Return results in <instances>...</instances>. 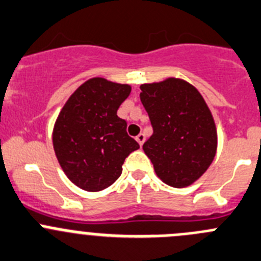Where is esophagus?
<instances>
[{
  "label": "esophagus",
  "instance_id": "34e87169",
  "mask_svg": "<svg viewBox=\"0 0 261 261\" xmlns=\"http://www.w3.org/2000/svg\"><path fill=\"white\" fill-rule=\"evenodd\" d=\"M145 140H146V137H145V135H143V133H140V135H138L137 137H136V141H137V142L140 143V146H142L143 143H145Z\"/></svg>",
  "mask_w": 261,
  "mask_h": 261
}]
</instances>
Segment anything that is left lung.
Returning a JSON list of instances; mask_svg holds the SVG:
<instances>
[{"label":"left lung","instance_id":"8db88e82","mask_svg":"<svg viewBox=\"0 0 261 261\" xmlns=\"http://www.w3.org/2000/svg\"><path fill=\"white\" fill-rule=\"evenodd\" d=\"M140 88L153 129L143 151L156 175L170 187L193 185L217 153V126L209 106L185 79L170 76Z\"/></svg>","mask_w":261,"mask_h":261}]
</instances>
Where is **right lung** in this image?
Listing matches in <instances>:
<instances>
[{"label":"right lung","mask_w":261,"mask_h":261,"mask_svg":"<svg viewBox=\"0 0 261 261\" xmlns=\"http://www.w3.org/2000/svg\"><path fill=\"white\" fill-rule=\"evenodd\" d=\"M132 87L95 76L78 87L59 113L52 143L61 169L71 183L88 192L113 185L126 156L140 145L126 135L116 115Z\"/></svg>","instance_id":"right-lung-1"}]
</instances>
